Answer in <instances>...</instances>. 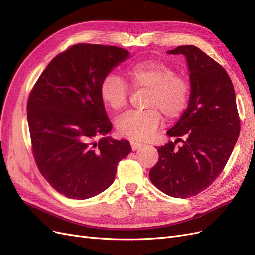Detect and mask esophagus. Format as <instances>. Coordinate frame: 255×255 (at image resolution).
Returning <instances> with one entry per match:
<instances>
[{"label": "esophagus", "instance_id": "34e87169", "mask_svg": "<svg viewBox=\"0 0 255 255\" xmlns=\"http://www.w3.org/2000/svg\"><path fill=\"white\" fill-rule=\"evenodd\" d=\"M142 145H143V144H142V143H139V142H135V141L130 142V146H132V150H133V151H136V150H138V149H140Z\"/></svg>", "mask_w": 255, "mask_h": 255}]
</instances>
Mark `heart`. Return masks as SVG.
I'll list each match as a JSON object with an SVG mask.
<instances>
[{
	"instance_id": "heart-1",
	"label": "heart",
	"mask_w": 255,
	"mask_h": 255,
	"mask_svg": "<svg viewBox=\"0 0 255 255\" xmlns=\"http://www.w3.org/2000/svg\"><path fill=\"white\" fill-rule=\"evenodd\" d=\"M174 74L171 67L157 60H143L128 69L126 78L129 86L149 91L145 106L150 110L128 112L119 117L116 128L121 136L146 140L157 130L160 113L168 120L181 117L187 109L190 88L186 80ZM100 96L107 107L119 112L127 106L128 89L118 76L110 74L101 83Z\"/></svg>"
}]
</instances>
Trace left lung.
I'll use <instances>...</instances> for the list:
<instances>
[{"instance_id": "obj_1", "label": "left lung", "mask_w": 255, "mask_h": 255, "mask_svg": "<svg viewBox=\"0 0 255 255\" xmlns=\"http://www.w3.org/2000/svg\"><path fill=\"white\" fill-rule=\"evenodd\" d=\"M168 54L185 56L190 80L187 109L168 130L169 141L158 146V161L150 180L174 198L198 195L217 179L232 154L241 130L232 81L218 63L195 45ZM176 142L182 145L176 149Z\"/></svg>"}]
</instances>
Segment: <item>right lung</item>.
I'll list each match as a JSON object with an SVG mask.
<instances>
[{
	"label": "right lung",
	"mask_w": 255,
	"mask_h": 255,
	"mask_svg": "<svg viewBox=\"0 0 255 255\" xmlns=\"http://www.w3.org/2000/svg\"><path fill=\"white\" fill-rule=\"evenodd\" d=\"M128 57L129 52L112 45H72L51 60L28 97L36 164L67 198L101 194L113 184L119 161L132 151L128 140L106 136L113 126L100 96L105 76Z\"/></svg>",
	"instance_id": "1"
}]
</instances>
